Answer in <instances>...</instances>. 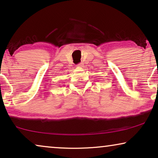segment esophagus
Segmentation results:
<instances>
[{
	"label": "esophagus",
	"mask_w": 158,
	"mask_h": 158,
	"mask_svg": "<svg viewBox=\"0 0 158 158\" xmlns=\"http://www.w3.org/2000/svg\"><path fill=\"white\" fill-rule=\"evenodd\" d=\"M77 66L78 67V68H82V67L83 66V64L82 63V62H81V63H79V64H77Z\"/></svg>",
	"instance_id": "34e87169"
}]
</instances>
